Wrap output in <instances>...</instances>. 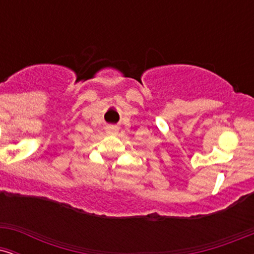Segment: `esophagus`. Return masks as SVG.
Here are the masks:
<instances>
[{
  "label": "esophagus",
  "mask_w": 254,
  "mask_h": 254,
  "mask_svg": "<svg viewBox=\"0 0 254 254\" xmlns=\"http://www.w3.org/2000/svg\"><path fill=\"white\" fill-rule=\"evenodd\" d=\"M118 127H116V125H109V127H106L107 133H110V135H115V133L118 132Z\"/></svg>",
  "instance_id": "obj_1"
}]
</instances>
